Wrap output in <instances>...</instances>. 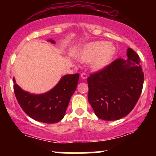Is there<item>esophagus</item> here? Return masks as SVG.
Listing matches in <instances>:
<instances>
[{"mask_svg":"<svg viewBox=\"0 0 156 156\" xmlns=\"http://www.w3.org/2000/svg\"><path fill=\"white\" fill-rule=\"evenodd\" d=\"M80 77H81V78L82 79H83V80H85V79H87V75L86 74V73H81V75H80Z\"/></svg>","mask_w":156,"mask_h":156,"instance_id":"1","label":"esophagus"}]
</instances>
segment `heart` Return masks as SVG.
Here are the masks:
<instances>
[{"mask_svg":"<svg viewBox=\"0 0 156 156\" xmlns=\"http://www.w3.org/2000/svg\"><path fill=\"white\" fill-rule=\"evenodd\" d=\"M116 53V48L105 41H96L86 44L79 52L80 60L90 62L94 71H101L111 63Z\"/></svg>","mask_w":156,"mask_h":156,"instance_id":"b5f03b06","label":"heart"}]
</instances>
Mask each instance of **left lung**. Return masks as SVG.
<instances>
[{"label":"left lung","instance_id":"left-lung-1","mask_svg":"<svg viewBox=\"0 0 156 156\" xmlns=\"http://www.w3.org/2000/svg\"><path fill=\"white\" fill-rule=\"evenodd\" d=\"M128 59L118 58L87 79L88 101L100 119L114 121L133 110L141 95L144 73L139 55L127 50Z\"/></svg>","mask_w":156,"mask_h":156}]
</instances>
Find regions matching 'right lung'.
<instances>
[{"mask_svg": "<svg viewBox=\"0 0 156 156\" xmlns=\"http://www.w3.org/2000/svg\"><path fill=\"white\" fill-rule=\"evenodd\" d=\"M48 42L55 44L53 39ZM79 74L65 75L51 90L33 94L23 90L13 78L14 91L17 102L27 115L40 122H58L63 119L71 97L77 88Z\"/></svg>", "mask_w": 156, "mask_h": 156, "instance_id": "add662e5", "label": "right lung"}]
</instances>
